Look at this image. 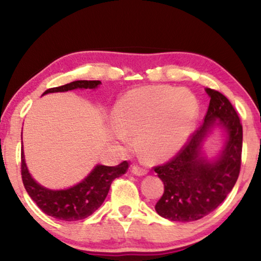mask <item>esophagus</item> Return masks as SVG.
Instances as JSON below:
<instances>
[{
    "mask_svg": "<svg viewBox=\"0 0 261 261\" xmlns=\"http://www.w3.org/2000/svg\"><path fill=\"white\" fill-rule=\"evenodd\" d=\"M147 169L141 167L140 165H134L132 167V173L135 174V176H145V174H147Z\"/></svg>",
    "mask_w": 261,
    "mask_h": 261,
    "instance_id": "34e87169",
    "label": "esophagus"
}]
</instances>
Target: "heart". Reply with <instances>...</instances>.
I'll use <instances>...</instances> for the list:
<instances>
[{
	"mask_svg": "<svg viewBox=\"0 0 261 261\" xmlns=\"http://www.w3.org/2000/svg\"><path fill=\"white\" fill-rule=\"evenodd\" d=\"M198 113L195 96L187 89L147 87L135 89L116 103L113 134L117 140L129 141L146 159L169 158L181 147Z\"/></svg>",
	"mask_w": 261,
	"mask_h": 261,
	"instance_id": "b5f03b06",
	"label": "heart"
}]
</instances>
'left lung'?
Wrapping results in <instances>:
<instances>
[{"instance_id": "obj_1", "label": "left lung", "mask_w": 261, "mask_h": 261, "mask_svg": "<svg viewBox=\"0 0 261 261\" xmlns=\"http://www.w3.org/2000/svg\"><path fill=\"white\" fill-rule=\"evenodd\" d=\"M210 102L204 122L190 135L170 162L155 166L164 194L155 210L162 217L191 222L215 210L237 183L241 166L242 124L226 96L206 88ZM227 133L223 152L216 160L202 155L201 146L214 126Z\"/></svg>"}]
</instances>
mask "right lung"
<instances>
[{
	"mask_svg": "<svg viewBox=\"0 0 261 261\" xmlns=\"http://www.w3.org/2000/svg\"><path fill=\"white\" fill-rule=\"evenodd\" d=\"M99 84V81H74L62 87L47 89L42 95L74 89H96ZM127 170L126 160L116 166L96 165L81 183L65 190H51L32 178L24 162L23 148H21V176L27 194L45 214L62 221L83 220L94 214L105 202L113 180L126 173Z\"/></svg>",
	"mask_w": 261,
	"mask_h": 261,
	"instance_id": "add662e5",
	"label": "right lung"
}]
</instances>
